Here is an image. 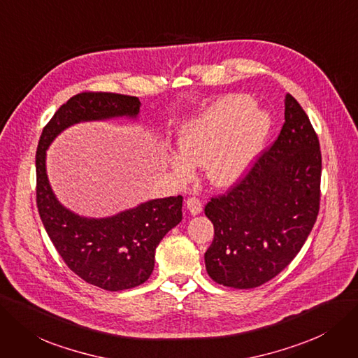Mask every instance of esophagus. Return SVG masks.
Listing matches in <instances>:
<instances>
[{
  "label": "esophagus",
  "instance_id": "1",
  "mask_svg": "<svg viewBox=\"0 0 358 358\" xmlns=\"http://www.w3.org/2000/svg\"><path fill=\"white\" fill-rule=\"evenodd\" d=\"M187 208L189 210L192 216H196V214L203 211V203L199 201V198H196V196H189L187 199Z\"/></svg>",
  "mask_w": 358,
  "mask_h": 358
}]
</instances>
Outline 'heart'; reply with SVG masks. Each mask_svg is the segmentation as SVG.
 I'll use <instances>...</instances> for the list:
<instances>
[{
	"label": "heart",
	"instance_id": "heart-1",
	"mask_svg": "<svg viewBox=\"0 0 358 358\" xmlns=\"http://www.w3.org/2000/svg\"><path fill=\"white\" fill-rule=\"evenodd\" d=\"M270 124L251 96L227 95L182 127L178 139L182 155H170V166L182 178L189 176L191 164L206 166L213 185L229 187L262 151Z\"/></svg>",
	"mask_w": 358,
	"mask_h": 358
}]
</instances>
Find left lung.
<instances>
[{
  "label": "left lung",
  "mask_w": 358,
  "mask_h": 358,
  "mask_svg": "<svg viewBox=\"0 0 358 358\" xmlns=\"http://www.w3.org/2000/svg\"><path fill=\"white\" fill-rule=\"evenodd\" d=\"M322 152L296 99L285 96L278 139L204 213L214 239L204 254L208 276L223 287L251 289L273 279L303 248L320 207Z\"/></svg>",
  "instance_id": "1"
}]
</instances>
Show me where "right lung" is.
Here are the masks:
<instances>
[{"mask_svg": "<svg viewBox=\"0 0 358 358\" xmlns=\"http://www.w3.org/2000/svg\"><path fill=\"white\" fill-rule=\"evenodd\" d=\"M139 99L113 92H80L55 111L36 150V206L45 231L67 267L106 291L144 283L154 270L155 248L182 220V195L151 199L106 219H87L64 208L50 187L45 154L66 127L88 120L136 117Z\"/></svg>", "mask_w": 358, "mask_h": 358, "instance_id": "add662e5", "label": "right lung"}]
</instances>
